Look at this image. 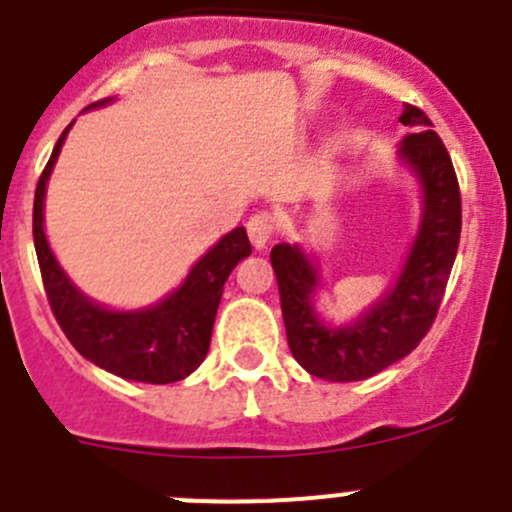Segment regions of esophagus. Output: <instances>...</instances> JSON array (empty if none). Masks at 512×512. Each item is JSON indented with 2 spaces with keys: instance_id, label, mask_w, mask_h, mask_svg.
Returning <instances> with one entry per match:
<instances>
[{
  "instance_id": "esophagus-1",
  "label": "esophagus",
  "mask_w": 512,
  "mask_h": 512,
  "mask_svg": "<svg viewBox=\"0 0 512 512\" xmlns=\"http://www.w3.org/2000/svg\"><path fill=\"white\" fill-rule=\"evenodd\" d=\"M272 232H275V222H272V217L267 212L252 214L250 222H247V234H250V242L257 250H262L270 242Z\"/></svg>"
}]
</instances>
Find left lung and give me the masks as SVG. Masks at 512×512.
<instances>
[{"instance_id":"obj_1","label":"left lung","mask_w":512,"mask_h":512,"mask_svg":"<svg viewBox=\"0 0 512 512\" xmlns=\"http://www.w3.org/2000/svg\"><path fill=\"white\" fill-rule=\"evenodd\" d=\"M399 121L419 133L401 143V159L422 184L424 209L417 240L394 288L356 323L331 328L315 315L318 272L298 245L270 252L278 278L288 346L308 374L328 381H361L379 374L419 346L437 318L444 288L455 265L462 229V199L455 166L432 121L417 105H404Z\"/></svg>"}]
</instances>
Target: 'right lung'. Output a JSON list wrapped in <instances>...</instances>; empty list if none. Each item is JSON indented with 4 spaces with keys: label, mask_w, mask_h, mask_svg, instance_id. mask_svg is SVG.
I'll use <instances>...</instances> for the list:
<instances>
[{
    "label": "right lung",
    "mask_w": 512,
    "mask_h": 512,
    "mask_svg": "<svg viewBox=\"0 0 512 512\" xmlns=\"http://www.w3.org/2000/svg\"><path fill=\"white\" fill-rule=\"evenodd\" d=\"M105 103L108 98L88 108ZM70 126L62 131L52 148L50 161L37 181L35 209H32V237H35L37 262H40L52 315L75 351L100 369L111 371L121 379L143 381V384H174V381L186 379L207 358L214 318H217L229 272L242 257L252 252L245 227L224 234L222 240L191 267L181 288L161 303L143 310H108L93 303L70 283L68 275L57 265L47 245L45 227H42L47 179H50Z\"/></svg>",
    "instance_id": "add662e5"
}]
</instances>
